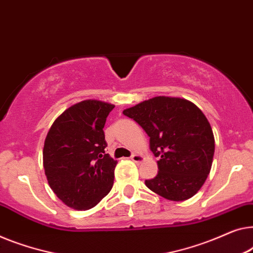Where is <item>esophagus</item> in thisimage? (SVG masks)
Returning a JSON list of instances; mask_svg holds the SVG:
<instances>
[{"label":"esophagus","mask_w":253,"mask_h":253,"mask_svg":"<svg viewBox=\"0 0 253 253\" xmlns=\"http://www.w3.org/2000/svg\"><path fill=\"white\" fill-rule=\"evenodd\" d=\"M131 160H132L134 163H141L142 161L145 160V157L142 156L141 154H133V155L131 156Z\"/></svg>","instance_id":"obj_1"}]
</instances>
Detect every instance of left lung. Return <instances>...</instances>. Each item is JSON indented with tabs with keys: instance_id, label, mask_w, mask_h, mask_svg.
<instances>
[{
	"instance_id": "8db88e82",
	"label": "left lung",
	"mask_w": 253,
	"mask_h": 253,
	"mask_svg": "<svg viewBox=\"0 0 253 253\" xmlns=\"http://www.w3.org/2000/svg\"><path fill=\"white\" fill-rule=\"evenodd\" d=\"M149 137V147L159 157L156 177L146 180L152 192L180 202L195 195L210 173L214 137L206 115L184 98L159 96L126 108Z\"/></svg>"
}]
</instances>
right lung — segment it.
<instances>
[{"mask_svg":"<svg viewBox=\"0 0 253 253\" xmlns=\"http://www.w3.org/2000/svg\"><path fill=\"white\" fill-rule=\"evenodd\" d=\"M115 106L87 99L54 120L43 147V167L51 189L75 210L96 207L114 184L118 162L105 153L104 126Z\"/></svg>","mask_w":253,"mask_h":253,"instance_id":"right-lung-1","label":"right lung"}]
</instances>
